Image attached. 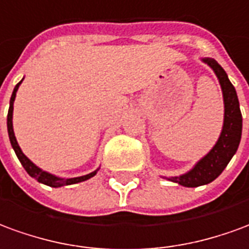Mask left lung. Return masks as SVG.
<instances>
[{
  "instance_id": "1",
  "label": "left lung",
  "mask_w": 249,
  "mask_h": 249,
  "mask_svg": "<svg viewBox=\"0 0 249 249\" xmlns=\"http://www.w3.org/2000/svg\"><path fill=\"white\" fill-rule=\"evenodd\" d=\"M202 60L214 71L223 89L224 108H225L224 126L217 143L214 144V147L201 161L197 162V165L190 172L179 177L167 178L173 182H177L186 188H197L216 179L232 160L241 139L243 119H241V111L236 89L232 86V83L229 82L228 75L225 73L223 67L216 60Z\"/></svg>"
}]
</instances>
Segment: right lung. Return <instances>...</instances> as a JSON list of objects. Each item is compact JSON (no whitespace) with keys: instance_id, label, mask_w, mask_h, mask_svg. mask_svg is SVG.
I'll return each instance as SVG.
<instances>
[{"instance_id":"right-lung-1","label":"right lung","mask_w":249,"mask_h":249,"mask_svg":"<svg viewBox=\"0 0 249 249\" xmlns=\"http://www.w3.org/2000/svg\"><path fill=\"white\" fill-rule=\"evenodd\" d=\"M22 82V80H21ZM20 83H17V86L13 89V93H12V98H10V106H9V112H8V133H9V139H10V143H12V147L15 149V153L17 158L20 160L21 165L24 166V169L26 170V173L31 176V177L36 178L38 182H41L44 185H48V186H52V188H60V186H64V185H72V184H77V182H83L86 181L88 178L93 177L98 170L95 172L89 173L87 176H82V177H76V178H59L53 176V174H49V173L44 172L41 170L40 167H37L33 162L28 158V157L21 151L20 146L17 143L15 137V131H13V123H12V118H13V103H15L16 99V92L17 89L20 87Z\"/></svg>"}]
</instances>
